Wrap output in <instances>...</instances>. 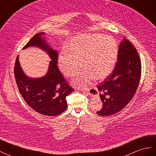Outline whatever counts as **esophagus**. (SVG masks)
<instances>
[{
    "instance_id": "34e87169",
    "label": "esophagus",
    "mask_w": 156,
    "mask_h": 156,
    "mask_svg": "<svg viewBox=\"0 0 156 156\" xmlns=\"http://www.w3.org/2000/svg\"><path fill=\"white\" fill-rule=\"evenodd\" d=\"M90 90H91V89H90V88H86V89H85V90H82V91H83V92H88V93H90Z\"/></svg>"
}]
</instances>
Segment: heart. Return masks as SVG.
Wrapping results in <instances>:
<instances>
[{
    "instance_id": "1",
    "label": "heart",
    "mask_w": 156,
    "mask_h": 156,
    "mask_svg": "<svg viewBox=\"0 0 156 156\" xmlns=\"http://www.w3.org/2000/svg\"><path fill=\"white\" fill-rule=\"evenodd\" d=\"M67 51L58 57L59 70L66 77H73L82 67L86 68L75 77L73 83L84 87L95 77L105 78L112 72L118 57L117 44L104 34H82L75 37L66 45Z\"/></svg>"
}]
</instances>
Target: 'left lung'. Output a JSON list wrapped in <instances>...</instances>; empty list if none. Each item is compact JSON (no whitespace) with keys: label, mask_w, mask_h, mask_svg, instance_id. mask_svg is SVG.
<instances>
[{"label":"left lung","mask_w":156,"mask_h":156,"mask_svg":"<svg viewBox=\"0 0 156 156\" xmlns=\"http://www.w3.org/2000/svg\"><path fill=\"white\" fill-rule=\"evenodd\" d=\"M140 74L141 62L136 48L128 40L124 39L120 43L118 61L112 73L97 85L103 104L97 114L108 116L125 107L137 90Z\"/></svg>","instance_id":"left-lung-1"}]
</instances>
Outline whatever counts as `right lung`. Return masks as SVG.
Returning a JSON list of instances; mask_svg holds the SVG:
<instances>
[{
  "label": "right lung",
  "instance_id": "obj_1",
  "mask_svg": "<svg viewBox=\"0 0 156 156\" xmlns=\"http://www.w3.org/2000/svg\"><path fill=\"white\" fill-rule=\"evenodd\" d=\"M37 33L23 48L37 46L46 51L50 61L47 74L40 78H30L22 70L16 57L14 76L17 86L23 99L31 108L45 115L55 116L63 113L67 108L66 98L74 90L61 73L57 66L58 53L48 45L42 36Z\"/></svg>",
  "mask_w": 156,
  "mask_h": 156
}]
</instances>
